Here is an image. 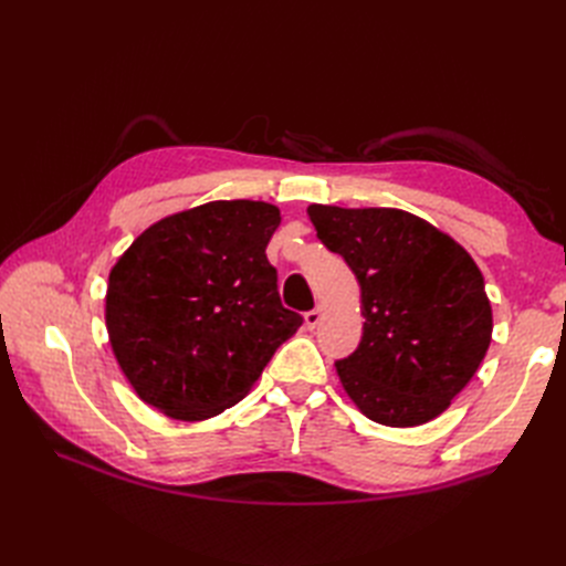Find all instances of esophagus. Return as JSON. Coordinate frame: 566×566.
<instances>
[{"label":"esophagus","mask_w":566,"mask_h":566,"mask_svg":"<svg viewBox=\"0 0 566 566\" xmlns=\"http://www.w3.org/2000/svg\"><path fill=\"white\" fill-rule=\"evenodd\" d=\"M321 318H323V306H316V310H312V312H306L304 314V323H306V328L310 331H314L316 325L321 323Z\"/></svg>","instance_id":"34e87169"}]
</instances>
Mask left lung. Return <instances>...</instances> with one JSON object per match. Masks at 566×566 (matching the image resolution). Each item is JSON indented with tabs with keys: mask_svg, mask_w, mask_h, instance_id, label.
Listing matches in <instances>:
<instances>
[{
	"mask_svg": "<svg viewBox=\"0 0 566 566\" xmlns=\"http://www.w3.org/2000/svg\"><path fill=\"white\" fill-rule=\"evenodd\" d=\"M316 235L361 285L364 337L335 364L361 413L387 427L441 416L491 345L484 276L430 221L394 208L310 205Z\"/></svg>",
	"mask_w": 566,
	"mask_h": 566,
	"instance_id": "left-lung-1",
	"label": "left lung"
}]
</instances>
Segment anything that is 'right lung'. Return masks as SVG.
Instances as JSON below:
<instances>
[{
    "instance_id": "add662e5",
    "label": "right lung",
    "mask_w": 566,
    "mask_h": 566,
    "mask_svg": "<svg viewBox=\"0 0 566 566\" xmlns=\"http://www.w3.org/2000/svg\"><path fill=\"white\" fill-rule=\"evenodd\" d=\"M281 212L214 200L148 227L108 279L106 328L125 378L175 420L241 401L302 316L281 304L266 245Z\"/></svg>"
}]
</instances>
